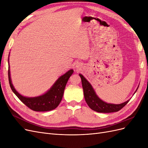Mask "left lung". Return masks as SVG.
<instances>
[{
	"label": "left lung",
	"instance_id": "obj_1",
	"mask_svg": "<svg viewBox=\"0 0 148 148\" xmlns=\"http://www.w3.org/2000/svg\"><path fill=\"white\" fill-rule=\"evenodd\" d=\"M79 75L82 79L85 101H86L88 106L92 110L101 113L115 112H117L121 109H122L130 101L129 99L119 104H110V103L104 102L97 96L92 85L86 79V78L83 77V75L82 74H79ZM138 87L139 86H138L135 93L136 92Z\"/></svg>",
	"mask_w": 148,
	"mask_h": 148
}]
</instances>
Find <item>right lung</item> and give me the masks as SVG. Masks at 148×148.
<instances>
[{"mask_svg":"<svg viewBox=\"0 0 148 148\" xmlns=\"http://www.w3.org/2000/svg\"><path fill=\"white\" fill-rule=\"evenodd\" d=\"M8 80H9V84L12 91L23 104L31 110L37 112L52 110L55 109L59 105L62 99L67 82L74 71L73 69H70L65 74L60 76L53 83L52 87L43 95L36 97H26L20 95L16 90L12 84L10 77L9 56H8Z\"/></svg>","mask_w":148,"mask_h":148,"instance_id":"right-lung-1","label":"right lung"}]
</instances>
